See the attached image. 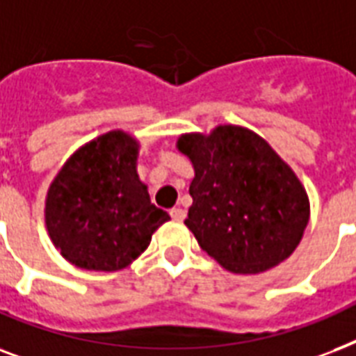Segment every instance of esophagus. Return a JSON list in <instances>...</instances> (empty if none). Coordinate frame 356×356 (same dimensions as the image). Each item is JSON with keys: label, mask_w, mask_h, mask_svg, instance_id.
Returning <instances> with one entry per match:
<instances>
[{"label": "esophagus", "mask_w": 356, "mask_h": 356, "mask_svg": "<svg viewBox=\"0 0 356 356\" xmlns=\"http://www.w3.org/2000/svg\"><path fill=\"white\" fill-rule=\"evenodd\" d=\"M170 217H172L175 221H184V219H186V211L181 208H172L170 209Z\"/></svg>", "instance_id": "34e87169"}]
</instances>
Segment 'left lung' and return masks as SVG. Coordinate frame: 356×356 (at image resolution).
I'll use <instances>...</instances> for the list:
<instances>
[{
  "mask_svg": "<svg viewBox=\"0 0 356 356\" xmlns=\"http://www.w3.org/2000/svg\"><path fill=\"white\" fill-rule=\"evenodd\" d=\"M178 150L195 167L186 225L200 249L243 275L267 271L296 250L310 217L307 191L260 135L219 126L181 135Z\"/></svg>",
  "mask_w": 356,
  "mask_h": 356,
  "instance_id": "8db88e82",
  "label": "left lung"
}]
</instances>
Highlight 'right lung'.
<instances>
[{
  "instance_id": "obj_1",
  "label": "right lung",
  "mask_w": 356,
  "mask_h": 356,
  "mask_svg": "<svg viewBox=\"0 0 356 356\" xmlns=\"http://www.w3.org/2000/svg\"><path fill=\"white\" fill-rule=\"evenodd\" d=\"M139 145L109 131L81 147L55 176L46 198V227L60 254L92 271H118L147 249L170 219L150 202L135 161Z\"/></svg>"
}]
</instances>
